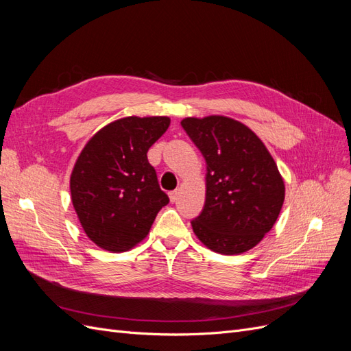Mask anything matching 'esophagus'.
<instances>
[{
	"label": "esophagus",
	"instance_id": "esophagus-1",
	"mask_svg": "<svg viewBox=\"0 0 351 351\" xmlns=\"http://www.w3.org/2000/svg\"><path fill=\"white\" fill-rule=\"evenodd\" d=\"M168 196H169V200H171L174 204V202L178 199V190H173V192L168 193Z\"/></svg>",
	"mask_w": 351,
	"mask_h": 351
}]
</instances>
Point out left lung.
Segmentation results:
<instances>
[{"label":"left lung","instance_id":"obj_1","mask_svg":"<svg viewBox=\"0 0 351 351\" xmlns=\"http://www.w3.org/2000/svg\"><path fill=\"white\" fill-rule=\"evenodd\" d=\"M182 127L206 162V199L192 221L195 234L217 253L250 250L284 204L277 164L249 127L228 117L184 119Z\"/></svg>","mask_w":351,"mask_h":351}]
</instances>
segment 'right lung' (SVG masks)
<instances>
[{"instance_id": "1", "label": "right lung", "mask_w": 351, "mask_h": 351, "mask_svg": "<svg viewBox=\"0 0 351 351\" xmlns=\"http://www.w3.org/2000/svg\"><path fill=\"white\" fill-rule=\"evenodd\" d=\"M168 125V117H125L83 147L70 178L71 202L86 236L99 247L132 249L169 202L146 155Z\"/></svg>"}]
</instances>
